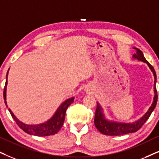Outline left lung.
Returning <instances> with one entry per match:
<instances>
[{
    "label": "left lung",
    "instance_id": "left-lung-1",
    "mask_svg": "<svg viewBox=\"0 0 159 159\" xmlns=\"http://www.w3.org/2000/svg\"><path fill=\"white\" fill-rule=\"evenodd\" d=\"M136 50V53L133 55L134 59H138L139 61H143L146 63L150 67V69L154 75V98L153 102L152 105L148 109V111L144 114L143 116L140 118L139 120L132 122V123H124V122H118L108 120L105 117V115L103 114V108L99 104L97 103V108H96L95 116H94V125L97 128V129L99 130L101 134L104 135L108 136H120L124 135L130 133H134L136 132L138 130L142 127V125L144 124L148 118L150 117V114L153 111L154 108H156V103L158 100V95H157V90H156V73L155 71L154 68L144 58V54L139 49L136 48H134Z\"/></svg>",
    "mask_w": 159,
    "mask_h": 159
}]
</instances>
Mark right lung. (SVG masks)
<instances>
[{
	"label": "right lung",
	"mask_w": 159,
	"mask_h": 159,
	"mask_svg": "<svg viewBox=\"0 0 159 159\" xmlns=\"http://www.w3.org/2000/svg\"><path fill=\"white\" fill-rule=\"evenodd\" d=\"M9 70L7 71V81H6L4 90H3V99H4L5 104L7 106V76ZM74 101V98H70L69 99L66 100L64 101L59 107L57 108L55 114L52 116L51 119H49L48 121L43 123L38 124V125H27L23 123L20 121L16 117L11 110L9 108V111L11 114V116L14 119V120L17 124V125L21 128L23 131L25 133L30 134V135L37 136H51L54 135V134H57L58 131L61 129V128L63 125L64 121L65 119V113L66 110L68 108L70 104L73 103Z\"/></svg>",
	"instance_id": "1"
}]
</instances>
